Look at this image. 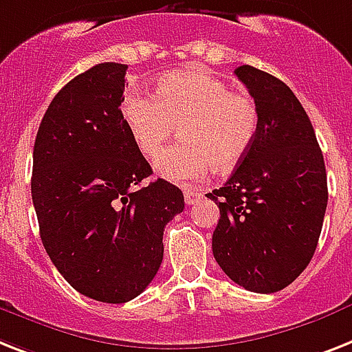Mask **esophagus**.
<instances>
[{"mask_svg":"<svg viewBox=\"0 0 352 352\" xmlns=\"http://www.w3.org/2000/svg\"><path fill=\"white\" fill-rule=\"evenodd\" d=\"M201 193H199V191H195V190H184V201H186V204L188 206H191V204H195V202H199L201 201Z\"/></svg>","mask_w":352,"mask_h":352,"instance_id":"esophagus-1","label":"esophagus"}]
</instances>
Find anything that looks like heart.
I'll return each mask as SVG.
<instances>
[{"mask_svg": "<svg viewBox=\"0 0 352 352\" xmlns=\"http://www.w3.org/2000/svg\"><path fill=\"white\" fill-rule=\"evenodd\" d=\"M121 116L142 155L153 157L179 128L181 142L157 155V175L170 182H191L213 168L235 170L258 133L255 99L231 90L202 70L159 77L153 96L130 90L121 99Z\"/></svg>", "mask_w": 352, "mask_h": 352, "instance_id": "b5f03b06", "label": "heart"}]
</instances>
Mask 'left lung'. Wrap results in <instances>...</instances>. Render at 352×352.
<instances>
[{"label":"left lung","mask_w":352,"mask_h":352,"mask_svg":"<svg viewBox=\"0 0 352 352\" xmlns=\"http://www.w3.org/2000/svg\"><path fill=\"white\" fill-rule=\"evenodd\" d=\"M235 76L255 99L260 124L244 161L208 193L221 210L211 248L235 284L276 293L315 255L327 208L324 155L285 82L250 65L235 68Z\"/></svg>","instance_id":"1"}]
</instances>
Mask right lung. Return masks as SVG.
<instances>
[{"mask_svg": "<svg viewBox=\"0 0 352 352\" xmlns=\"http://www.w3.org/2000/svg\"><path fill=\"white\" fill-rule=\"evenodd\" d=\"M121 63H101L57 92L34 142L32 202L48 256L81 295L124 304L146 289L164 255V226L184 210L157 179L121 116Z\"/></svg>", "mask_w": 352, "mask_h": 352, "instance_id": "right-lung-1", "label": "right lung"}]
</instances>
